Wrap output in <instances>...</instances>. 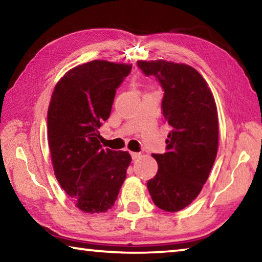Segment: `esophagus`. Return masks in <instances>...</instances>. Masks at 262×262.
Masks as SVG:
<instances>
[{
  "instance_id": "34e87169",
  "label": "esophagus",
  "mask_w": 262,
  "mask_h": 262,
  "mask_svg": "<svg viewBox=\"0 0 262 262\" xmlns=\"http://www.w3.org/2000/svg\"><path fill=\"white\" fill-rule=\"evenodd\" d=\"M130 156L133 159H137L141 157V154L140 152H130Z\"/></svg>"
}]
</instances>
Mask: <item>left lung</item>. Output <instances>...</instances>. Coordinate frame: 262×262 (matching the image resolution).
Instances as JSON below:
<instances>
[{
    "label": "left lung",
    "instance_id": "8db88e82",
    "mask_svg": "<svg viewBox=\"0 0 262 262\" xmlns=\"http://www.w3.org/2000/svg\"><path fill=\"white\" fill-rule=\"evenodd\" d=\"M147 76L164 90L162 111L171 126L165 154H152L158 164L148 189L155 205L174 212L200 194L214 165L219 147L217 107L207 82L196 70L171 61H137Z\"/></svg>",
    "mask_w": 262,
    "mask_h": 262
}]
</instances>
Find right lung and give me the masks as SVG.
<instances>
[{
	"instance_id": "add662e5",
	"label": "right lung",
	"mask_w": 262,
	"mask_h": 262,
	"mask_svg": "<svg viewBox=\"0 0 262 262\" xmlns=\"http://www.w3.org/2000/svg\"><path fill=\"white\" fill-rule=\"evenodd\" d=\"M132 64L95 60L64 74L47 112V137L57 181L78 209L105 212L114 206L132 157L103 149L98 129Z\"/></svg>"
}]
</instances>
